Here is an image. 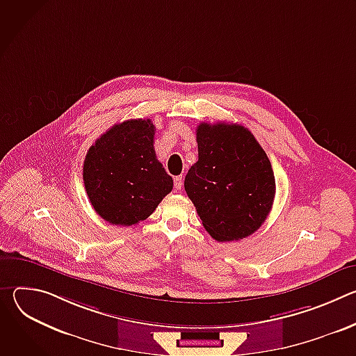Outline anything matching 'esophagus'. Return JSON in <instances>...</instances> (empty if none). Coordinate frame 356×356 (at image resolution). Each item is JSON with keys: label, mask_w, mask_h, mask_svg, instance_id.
<instances>
[{"label": "esophagus", "mask_w": 356, "mask_h": 356, "mask_svg": "<svg viewBox=\"0 0 356 356\" xmlns=\"http://www.w3.org/2000/svg\"><path fill=\"white\" fill-rule=\"evenodd\" d=\"M175 188L176 190H181L183 188V177L181 176L175 177Z\"/></svg>", "instance_id": "obj_1"}]
</instances>
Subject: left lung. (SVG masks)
I'll return each mask as SVG.
<instances>
[{"label":"left lung","mask_w":356,"mask_h":356,"mask_svg":"<svg viewBox=\"0 0 356 356\" xmlns=\"http://www.w3.org/2000/svg\"><path fill=\"white\" fill-rule=\"evenodd\" d=\"M195 132L198 161L186 175L184 190L216 241L246 238L273 206L276 183L266 152L238 124L201 122Z\"/></svg>","instance_id":"left-lung-1"}]
</instances>
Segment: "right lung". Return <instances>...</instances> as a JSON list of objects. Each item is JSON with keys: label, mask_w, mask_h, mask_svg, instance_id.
Instances as JSON below:
<instances>
[{"label": "right lung", "mask_w": 356, "mask_h": 356, "mask_svg": "<svg viewBox=\"0 0 356 356\" xmlns=\"http://www.w3.org/2000/svg\"><path fill=\"white\" fill-rule=\"evenodd\" d=\"M155 125L128 120L101 135L88 149L83 180L95 213L113 225L146 220L173 188V179L156 159Z\"/></svg>", "instance_id": "right-lung-1"}]
</instances>
